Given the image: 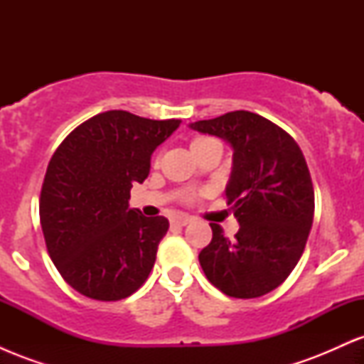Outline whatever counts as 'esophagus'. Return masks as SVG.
Wrapping results in <instances>:
<instances>
[{
    "instance_id": "1",
    "label": "esophagus",
    "mask_w": 364,
    "mask_h": 364,
    "mask_svg": "<svg viewBox=\"0 0 364 364\" xmlns=\"http://www.w3.org/2000/svg\"><path fill=\"white\" fill-rule=\"evenodd\" d=\"M190 220H191V217L178 215V217H174L173 220H171V225H179V228H181V225H186L188 223H190Z\"/></svg>"
}]
</instances>
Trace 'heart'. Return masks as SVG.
Instances as JSON below:
<instances>
[{
    "label": "heart",
    "mask_w": 364,
    "mask_h": 364,
    "mask_svg": "<svg viewBox=\"0 0 364 364\" xmlns=\"http://www.w3.org/2000/svg\"><path fill=\"white\" fill-rule=\"evenodd\" d=\"M208 139H205V136H196V139H193V141L191 144H198V141H205Z\"/></svg>",
    "instance_id": "1"
}]
</instances>
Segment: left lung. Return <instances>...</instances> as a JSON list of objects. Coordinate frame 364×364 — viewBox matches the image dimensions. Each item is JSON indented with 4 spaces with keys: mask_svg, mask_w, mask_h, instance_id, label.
Here are the masks:
<instances>
[{
    "mask_svg": "<svg viewBox=\"0 0 364 364\" xmlns=\"http://www.w3.org/2000/svg\"><path fill=\"white\" fill-rule=\"evenodd\" d=\"M191 128L235 149L225 200L240 223L235 240L210 224L200 265L224 294L260 298L289 277L304 252L315 214L310 169L289 133L257 112H225Z\"/></svg>",
    "mask_w": 364,
    "mask_h": 364,
    "instance_id": "1",
    "label": "left lung"
}]
</instances>
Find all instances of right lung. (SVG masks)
I'll return each mask as SVG.
<instances>
[{
	"label": "right lung",
	"instance_id": "obj_1",
	"mask_svg": "<svg viewBox=\"0 0 364 364\" xmlns=\"http://www.w3.org/2000/svg\"><path fill=\"white\" fill-rule=\"evenodd\" d=\"M179 123L99 112L54 150L39 198L46 248L87 298L119 301L147 281L169 220L129 208V190L149 176L150 156Z\"/></svg>",
	"mask_w": 364,
	"mask_h": 364
}]
</instances>
